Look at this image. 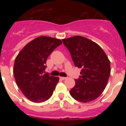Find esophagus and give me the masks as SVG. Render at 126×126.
I'll list each match as a JSON object with an SVG mask.
<instances>
[{
	"label": "esophagus",
	"mask_w": 126,
	"mask_h": 126,
	"mask_svg": "<svg viewBox=\"0 0 126 126\" xmlns=\"http://www.w3.org/2000/svg\"><path fill=\"white\" fill-rule=\"evenodd\" d=\"M66 78H65V77H60V79L62 80H65Z\"/></svg>",
	"instance_id": "34e87169"
}]
</instances>
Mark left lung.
<instances>
[{"instance_id":"obj_1","label":"left lung","mask_w":126,"mask_h":126,"mask_svg":"<svg viewBox=\"0 0 126 126\" xmlns=\"http://www.w3.org/2000/svg\"><path fill=\"white\" fill-rule=\"evenodd\" d=\"M62 42L71 53L76 67L81 68L70 94L79 102H92L106 87L110 74V62L102 48L86 38L75 36Z\"/></svg>"}]
</instances>
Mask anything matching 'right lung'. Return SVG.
I'll return each mask as SVG.
<instances>
[{
    "mask_svg": "<svg viewBox=\"0 0 126 126\" xmlns=\"http://www.w3.org/2000/svg\"><path fill=\"white\" fill-rule=\"evenodd\" d=\"M61 44L59 39L39 36L28 43L16 58L13 69L16 82L30 100L41 103L53 94L59 78L45 73L46 62Z\"/></svg>",
    "mask_w": 126,
    "mask_h": 126,
    "instance_id": "add662e5",
    "label": "right lung"
}]
</instances>
